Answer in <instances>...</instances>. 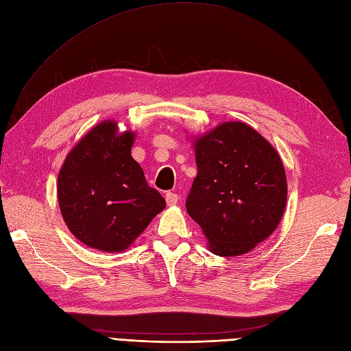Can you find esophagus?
Listing matches in <instances>:
<instances>
[{
    "label": "esophagus",
    "mask_w": 351,
    "mask_h": 351,
    "mask_svg": "<svg viewBox=\"0 0 351 351\" xmlns=\"http://www.w3.org/2000/svg\"><path fill=\"white\" fill-rule=\"evenodd\" d=\"M165 198H166L167 205H175L179 201V195H178V193H175V192H166Z\"/></svg>",
    "instance_id": "34e87169"
}]
</instances>
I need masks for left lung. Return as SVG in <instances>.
I'll use <instances>...</instances> for the list:
<instances>
[{
    "mask_svg": "<svg viewBox=\"0 0 351 351\" xmlns=\"http://www.w3.org/2000/svg\"><path fill=\"white\" fill-rule=\"evenodd\" d=\"M198 175L186 211L221 257L254 249L275 231L287 205L276 150L250 125L230 121L195 141Z\"/></svg>",
    "mask_w": 351,
    "mask_h": 351,
    "instance_id": "obj_1",
    "label": "left lung"
}]
</instances>
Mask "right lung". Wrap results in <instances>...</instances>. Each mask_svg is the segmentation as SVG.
Here are the masks:
<instances>
[{"mask_svg":"<svg viewBox=\"0 0 351 351\" xmlns=\"http://www.w3.org/2000/svg\"><path fill=\"white\" fill-rule=\"evenodd\" d=\"M134 134L104 121L72 149L58 178V199L72 234L89 247L123 252L166 202L132 158Z\"/></svg>","mask_w":351,"mask_h":351,"instance_id":"add662e5","label":"right lung"}]
</instances>
